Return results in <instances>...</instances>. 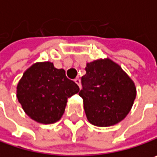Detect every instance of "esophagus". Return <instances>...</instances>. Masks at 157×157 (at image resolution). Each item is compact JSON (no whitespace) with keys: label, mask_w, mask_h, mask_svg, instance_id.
<instances>
[{"label":"esophagus","mask_w":157,"mask_h":157,"mask_svg":"<svg viewBox=\"0 0 157 157\" xmlns=\"http://www.w3.org/2000/svg\"><path fill=\"white\" fill-rule=\"evenodd\" d=\"M75 82L78 84V86L81 88V80H80V78H78V77H77V78H75Z\"/></svg>","instance_id":"34e87169"}]
</instances>
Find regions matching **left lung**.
Listing matches in <instances>:
<instances>
[{"instance_id": "obj_1", "label": "left lung", "mask_w": 157, "mask_h": 157, "mask_svg": "<svg viewBox=\"0 0 157 157\" xmlns=\"http://www.w3.org/2000/svg\"><path fill=\"white\" fill-rule=\"evenodd\" d=\"M79 95L88 121L105 127L121 122L130 112L136 95L134 82L110 59L88 63Z\"/></svg>"}]
</instances>
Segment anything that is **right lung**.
<instances>
[{
	"label": "right lung",
	"instance_id": "1",
	"mask_svg": "<svg viewBox=\"0 0 157 157\" xmlns=\"http://www.w3.org/2000/svg\"><path fill=\"white\" fill-rule=\"evenodd\" d=\"M79 86L50 62L36 63L25 71L17 85V98L24 112L41 124H53L64 113L67 99Z\"/></svg>",
	"mask_w": 157,
	"mask_h": 157
}]
</instances>
